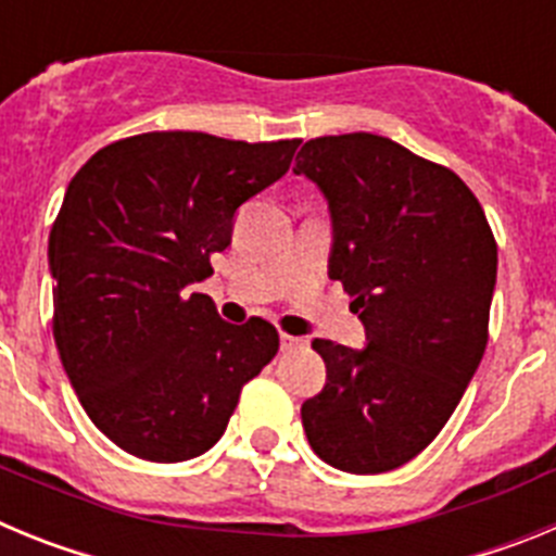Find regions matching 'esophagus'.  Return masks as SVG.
Listing matches in <instances>:
<instances>
[{"mask_svg":"<svg viewBox=\"0 0 556 556\" xmlns=\"http://www.w3.org/2000/svg\"><path fill=\"white\" fill-rule=\"evenodd\" d=\"M303 345H306V339H303V337L281 333V351H292V348H303Z\"/></svg>","mask_w":556,"mask_h":556,"instance_id":"obj_1","label":"esophagus"}]
</instances>
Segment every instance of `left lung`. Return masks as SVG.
Listing matches in <instances>:
<instances>
[{
  "label": "left lung",
  "mask_w": 556,
  "mask_h": 556,
  "mask_svg": "<svg viewBox=\"0 0 556 556\" xmlns=\"http://www.w3.org/2000/svg\"><path fill=\"white\" fill-rule=\"evenodd\" d=\"M328 203V278L342 281L365 348L314 339L326 387L301 406L314 454L345 473H384L440 434L488 348L498 248L459 175L372 132L301 147Z\"/></svg>",
  "instance_id": "left-lung-1"
}]
</instances>
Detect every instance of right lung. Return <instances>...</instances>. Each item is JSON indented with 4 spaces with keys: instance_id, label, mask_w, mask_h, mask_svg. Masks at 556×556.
I'll return each instance as SVG.
<instances>
[{
    "instance_id": "1",
    "label": "right lung",
    "mask_w": 556,
    "mask_h": 556,
    "mask_svg": "<svg viewBox=\"0 0 556 556\" xmlns=\"http://www.w3.org/2000/svg\"><path fill=\"white\" fill-rule=\"evenodd\" d=\"M301 141L141 132L80 166L49 233L55 345L91 424L127 454L186 462L228 429L278 353L262 317L225 323L205 281L239 205L283 178Z\"/></svg>"
}]
</instances>
